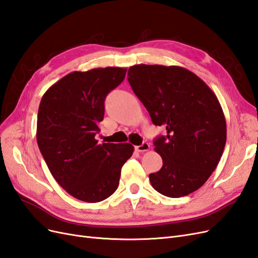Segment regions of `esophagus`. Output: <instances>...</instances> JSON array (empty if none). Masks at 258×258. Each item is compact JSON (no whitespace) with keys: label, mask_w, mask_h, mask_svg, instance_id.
<instances>
[{"label":"esophagus","mask_w":258,"mask_h":258,"mask_svg":"<svg viewBox=\"0 0 258 258\" xmlns=\"http://www.w3.org/2000/svg\"><path fill=\"white\" fill-rule=\"evenodd\" d=\"M135 149L138 151V152H145V151H148L150 149V145L148 143L144 142L141 146H136Z\"/></svg>","instance_id":"1"}]
</instances>
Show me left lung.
<instances>
[{
	"label": "left lung",
	"instance_id": "1",
	"mask_svg": "<svg viewBox=\"0 0 258 258\" xmlns=\"http://www.w3.org/2000/svg\"><path fill=\"white\" fill-rule=\"evenodd\" d=\"M127 77L153 124L166 130L153 143L163 165L149 175L152 187L170 198L190 195L215 171L226 145V119L216 95L178 66L135 64Z\"/></svg>",
	"mask_w": 258,
	"mask_h": 258
}]
</instances>
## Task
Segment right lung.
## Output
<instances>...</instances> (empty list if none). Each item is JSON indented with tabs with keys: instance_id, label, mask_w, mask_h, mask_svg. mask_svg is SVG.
Wrapping results in <instances>:
<instances>
[{
	"instance_id": "right-lung-1",
	"label": "right lung",
	"mask_w": 258,
	"mask_h": 258,
	"mask_svg": "<svg viewBox=\"0 0 258 258\" xmlns=\"http://www.w3.org/2000/svg\"><path fill=\"white\" fill-rule=\"evenodd\" d=\"M125 68L73 71L43 95L36 141L56 181L78 200L100 202L119 186L121 168L134 152L124 144H98L107 95L120 85Z\"/></svg>"
}]
</instances>
